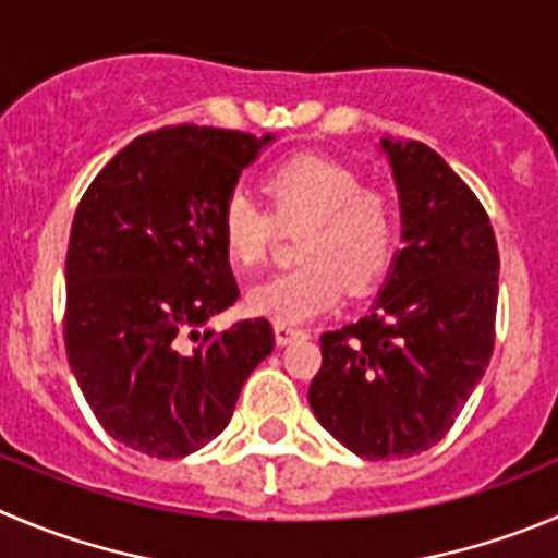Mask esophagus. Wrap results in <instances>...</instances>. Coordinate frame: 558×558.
Segmentation results:
<instances>
[{
    "label": "esophagus",
    "mask_w": 558,
    "mask_h": 558,
    "mask_svg": "<svg viewBox=\"0 0 558 558\" xmlns=\"http://www.w3.org/2000/svg\"><path fill=\"white\" fill-rule=\"evenodd\" d=\"M305 336H308V332L300 330V327H294V325H283V322H278V325H275V341H278V347H286V343L296 341V338H305Z\"/></svg>",
    "instance_id": "esophagus-1"
}]
</instances>
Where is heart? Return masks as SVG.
I'll use <instances>...</instances> for the list:
<instances>
[{
  "label": "heart",
  "instance_id": "1",
  "mask_svg": "<svg viewBox=\"0 0 558 558\" xmlns=\"http://www.w3.org/2000/svg\"><path fill=\"white\" fill-rule=\"evenodd\" d=\"M267 208L244 190L220 206V236L233 264H264L275 226L296 231L300 264L255 286L253 314L296 325L336 308L343 286L352 294L374 289L388 275L399 247L397 206L383 190L363 186L352 168L316 154L272 165L262 179Z\"/></svg>",
  "mask_w": 558,
  "mask_h": 558
}]
</instances>
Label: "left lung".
Returning <instances> with one entry per match:
<instances>
[{"instance_id":"left-lung-1","label":"left lung","mask_w":558,"mask_h":558,"mask_svg":"<svg viewBox=\"0 0 558 558\" xmlns=\"http://www.w3.org/2000/svg\"><path fill=\"white\" fill-rule=\"evenodd\" d=\"M383 148L404 247L366 316L322 332L316 418L366 460H404L454 426L496 343L498 244L471 186L424 143Z\"/></svg>"}]
</instances>
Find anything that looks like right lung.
<instances>
[{"instance_id": "obj_1", "label": "right lung", "mask_w": 558, "mask_h": 558, "mask_svg": "<svg viewBox=\"0 0 558 558\" xmlns=\"http://www.w3.org/2000/svg\"><path fill=\"white\" fill-rule=\"evenodd\" d=\"M269 143L184 123L140 134L76 206L65 255L68 363L109 437L179 460L220 435L275 350L269 319L203 330L239 300L220 206Z\"/></svg>"}]
</instances>
